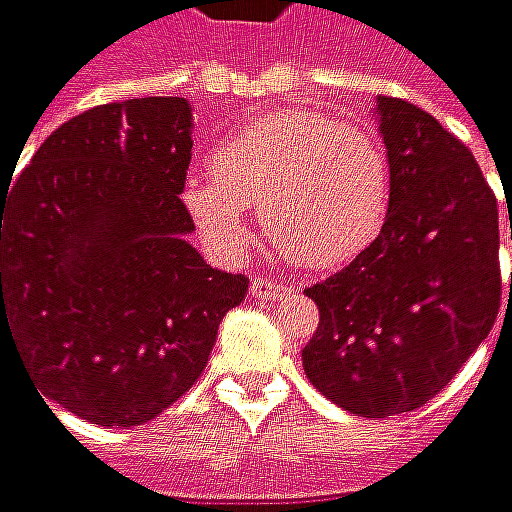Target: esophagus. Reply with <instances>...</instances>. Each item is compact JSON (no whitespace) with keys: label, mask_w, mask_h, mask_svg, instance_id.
Returning a JSON list of instances; mask_svg holds the SVG:
<instances>
[{"label":"esophagus","mask_w":512,"mask_h":512,"mask_svg":"<svg viewBox=\"0 0 512 512\" xmlns=\"http://www.w3.org/2000/svg\"><path fill=\"white\" fill-rule=\"evenodd\" d=\"M288 294H291V288L276 285L271 279H253L250 282V297L253 300H285Z\"/></svg>","instance_id":"esophagus-1"}]
</instances>
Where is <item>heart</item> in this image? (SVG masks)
I'll return each instance as SVG.
<instances>
[{"label":"heart","mask_w":512,"mask_h":512,"mask_svg":"<svg viewBox=\"0 0 512 512\" xmlns=\"http://www.w3.org/2000/svg\"><path fill=\"white\" fill-rule=\"evenodd\" d=\"M183 206L221 256L250 238L247 209H262L265 233L300 268L332 271L382 233L390 206V163L364 125L314 110H276L212 154V177L183 183Z\"/></svg>","instance_id":"heart-1"}]
</instances>
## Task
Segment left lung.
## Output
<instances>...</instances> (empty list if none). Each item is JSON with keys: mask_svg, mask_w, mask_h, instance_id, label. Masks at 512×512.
I'll list each match as a JSON object with an SVG mask.
<instances>
[{"mask_svg": "<svg viewBox=\"0 0 512 512\" xmlns=\"http://www.w3.org/2000/svg\"><path fill=\"white\" fill-rule=\"evenodd\" d=\"M373 113L390 163L387 218L341 274L306 291L320 326L303 370L338 408L384 420L455 379L493 329L501 276L498 203L472 151L411 101L379 95Z\"/></svg>", "mask_w": 512, "mask_h": 512, "instance_id": "8db88e82", "label": "left lung"}]
</instances>
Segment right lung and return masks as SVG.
Wrapping results in <instances>:
<instances>
[{
  "label": "right lung",
  "instance_id": "right-lung-1",
  "mask_svg": "<svg viewBox=\"0 0 512 512\" xmlns=\"http://www.w3.org/2000/svg\"><path fill=\"white\" fill-rule=\"evenodd\" d=\"M186 98H130L69 119L0 189V344L95 425H145L203 373L241 274L206 265L180 201Z\"/></svg>",
  "mask_w": 512,
  "mask_h": 512
}]
</instances>
